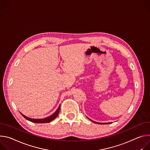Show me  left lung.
I'll return each mask as SVG.
<instances>
[{"mask_svg": "<svg viewBox=\"0 0 150 150\" xmlns=\"http://www.w3.org/2000/svg\"><path fill=\"white\" fill-rule=\"evenodd\" d=\"M89 119V118H88ZM89 120H91V119H89ZM92 122H93L94 123H97V124H99V125H107V124H110V123H112L111 122H110V123H99V122H94V121H93V120H91Z\"/></svg>", "mask_w": 150, "mask_h": 150, "instance_id": "8db88e82", "label": "left lung"}]
</instances>
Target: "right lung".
I'll return each instance as SVG.
<instances>
[{
	"label": "right lung",
	"mask_w": 150,
	"mask_h": 150,
	"mask_svg": "<svg viewBox=\"0 0 150 150\" xmlns=\"http://www.w3.org/2000/svg\"><path fill=\"white\" fill-rule=\"evenodd\" d=\"M59 110H60V105L58 107L57 111L53 114H52L51 115H50V116H49V117H46L45 119H36L29 118V117H27V116L24 115V114H23L22 113H21V112L20 113L26 120H27L30 122H33V123H49V122H51V121H52L53 120H54L58 116V115L59 114Z\"/></svg>",
	"instance_id": "right-lung-1"
}]
</instances>
